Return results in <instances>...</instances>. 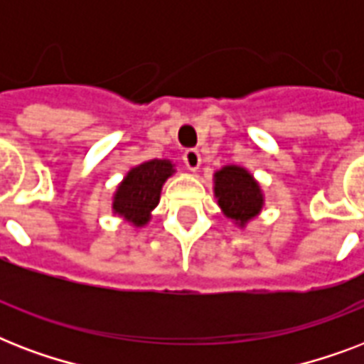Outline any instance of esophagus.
Masks as SVG:
<instances>
[{
    "label": "esophagus",
    "instance_id": "obj_1",
    "mask_svg": "<svg viewBox=\"0 0 364 364\" xmlns=\"http://www.w3.org/2000/svg\"><path fill=\"white\" fill-rule=\"evenodd\" d=\"M183 162H185V166H187L188 170L196 171L200 168V164H202V156H200V153L196 149H188V151H185V154H183Z\"/></svg>",
    "mask_w": 364,
    "mask_h": 364
}]
</instances>
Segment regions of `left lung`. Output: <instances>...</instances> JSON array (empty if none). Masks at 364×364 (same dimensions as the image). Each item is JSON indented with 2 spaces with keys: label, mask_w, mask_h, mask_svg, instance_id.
I'll return each instance as SVG.
<instances>
[{
  "label": "left lung",
  "mask_w": 364,
  "mask_h": 364,
  "mask_svg": "<svg viewBox=\"0 0 364 364\" xmlns=\"http://www.w3.org/2000/svg\"><path fill=\"white\" fill-rule=\"evenodd\" d=\"M215 196L225 215L243 225L262 208L259 185L238 166H227L215 173Z\"/></svg>",
  "instance_id": "1"
}]
</instances>
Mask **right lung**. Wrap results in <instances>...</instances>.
I'll list each match as a JSON object with an SVG mask.
<instances>
[{
  "label": "right lung",
  "instance_id": "right-lung-1",
  "mask_svg": "<svg viewBox=\"0 0 364 364\" xmlns=\"http://www.w3.org/2000/svg\"><path fill=\"white\" fill-rule=\"evenodd\" d=\"M171 173L173 164L170 160H149L130 170L117 191L113 210L136 227L145 225L151 210L159 204L160 188Z\"/></svg>",
  "mask_w": 364,
  "mask_h": 364
}]
</instances>
